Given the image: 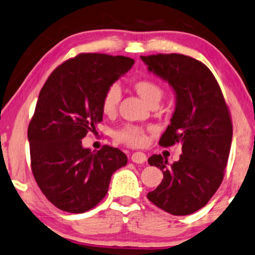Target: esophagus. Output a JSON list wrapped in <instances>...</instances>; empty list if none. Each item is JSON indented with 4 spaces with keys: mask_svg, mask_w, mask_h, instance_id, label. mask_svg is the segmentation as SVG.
<instances>
[{
    "mask_svg": "<svg viewBox=\"0 0 255 255\" xmlns=\"http://www.w3.org/2000/svg\"><path fill=\"white\" fill-rule=\"evenodd\" d=\"M131 161H133L134 163H140L141 164V163H144L145 161H147V156H145L144 152L136 151L131 155Z\"/></svg>",
    "mask_w": 255,
    "mask_h": 255,
    "instance_id": "34e87169",
    "label": "esophagus"
}]
</instances>
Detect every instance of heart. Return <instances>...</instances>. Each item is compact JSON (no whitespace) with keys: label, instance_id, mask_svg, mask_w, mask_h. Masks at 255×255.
<instances>
[{"label":"heart","instance_id":"obj_1","mask_svg":"<svg viewBox=\"0 0 255 255\" xmlns=\"http://www.w3.org/2000/svg\"><path fill=\"white\" fill-rule=\"evenodd\" d=\"M133 87L138 96L149 105L158 103L162 97L161 86L151 79H138L133 84ZM120 99V87L115 84L111 85L104 93L103 100H101V110L106 115H113L117 112ZM113 137L119 143L130 145V147L143 144L147 140V135L143 128L135 125H125L124 127L114 130Z\"/></svg>","mask_w":255,"mask_h":255}]
</instances>
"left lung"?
I'll list each match as a JSON object with an SVG mask.
<instances>
[{
    "mask_svg": "<svg viewBox=\"0 0 255 255\" xmlns=\"http://www.w3.org/2000/svg\"><path fill=\"white\" fill-rule=\"evenodd\" d=\"M148 70L168 81L176 107L162 147L182 143L177 162L169 165L161 155L148 163L163 172V179L148 199L163 211L186 216L208 204L224 178L232 142V121L218 81L199 60L178 53L141 56Z\"/></svg>",
    "mask_w": 255,
    "mask_h": 255,
    "instance_id": "obj_1",
    "label": "left lung"
}]
</instances>
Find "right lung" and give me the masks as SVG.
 Returning <instances> with one entry per match:
<instances>
[{"instance_id":"obj_1","label":"right lung","mask_w":255,"mask_h":255,"mask_svg":"<svg viewBox=\"0 0 255 255\" xmlns=\"http://www.w3.org/2000/svg\"><path fill=\"white\" fill-rule=\"evenodd\" d=\"M134 59L80 53L53 70L39 92L28 127L31 170L47 201L83 213L106 196L111 177L127 164L120 149L92 152L81 144L103 121L104 93L131 69Z\"/></svg>"}]
</instances>
